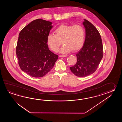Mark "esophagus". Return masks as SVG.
I'll return each instance as SVG.
<instances>
[{
    "mask_svg": "<svg viewBox=\"0 0 122 122\" xmlns=\"http://www.w3.org/2000/svg\"><path fill=\"white\" fill-rule=\"evenodd\" d=\"M59 57H67V55H59Z\"/></svg>",
    "mask_w": 122,
    "mask_h": 122,
    "instance_id": "1",
    "label": "esophagus"
}]
</instances>
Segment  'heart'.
Here are the masks:
<instances>
[{"instance_id": "1", "label": "heart", "mask_w": 122, "mask_h": 122, "mask_svg": "<svg viewBox=\"0 0 122 122\" xmlns=\"http://www.w3.org/2000/svg\"><path fill=\"white\" fill-rule=\"evenodd\" d=\"M85 38V31L80 25L74 26L61 25L55 30V35L49 34L47 43L51 50L57 52L61 44L64 45L59 52L65 53L72 51L76 52L83 47Z\"/></svg>"}]
</instances>
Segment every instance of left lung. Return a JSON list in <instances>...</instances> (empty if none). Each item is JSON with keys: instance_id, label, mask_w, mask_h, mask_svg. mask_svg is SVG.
Wrapping results in <instances>:
<instances>
[{"instance_id": "left-lung-1", "label": "left lung", "mask_w": 122, "mask_h": 122, "mask_svg": "<svg viewBox=\"0 0 122 122\" xmlns=\"http://www.w3.org/2000/svg\"><path fill=\"white\" fill-rule=\"evenodd\" d=\"M86 38L83 46L76 54L77 61L70 67L71 72L77 77H84L95 72L103 57L101 37L96 27L84 20Z\"/></svg>"}]
</instances>
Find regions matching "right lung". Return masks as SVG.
I'll return each mask as SVG.
<instances>
[{"label": "right lung", "instance_id": "obj_1", "mask_svg": "<svg viewBox=\"0 0 122 122\" xmlns=\"http://www.w3.org/2000/svg\"><path fill=\"white\" fill-rule=\"evenodd\" d=\"M52 23L36 19L25 26L19 35L16 54L21 69L34 78L46 75L54 67L58 56L50 51L47 37Z\"/></svg>", "mask_w": 122, "mask_h": 122}]
</instances>
